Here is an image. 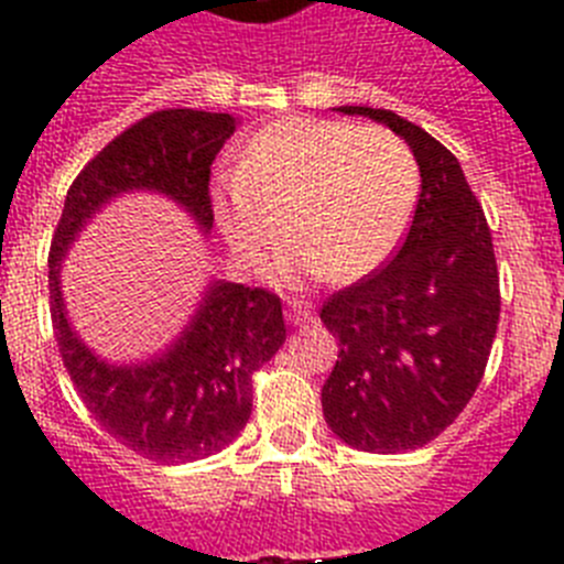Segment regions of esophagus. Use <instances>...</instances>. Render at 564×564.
<instances>
[{"mask_svg":"<svg viewBox=\"0 0 564 564\" xmlns=\"http://www.w3.org/2000/svg\"><path fill=\"white\" fill-rule=\"evenodd\" d=\"M288 322H291V325H305V322H313L311 302H305V299H291V302H288Z\"/></svg>","mask_w":564,"mask_h":564,"instance_id":"34e87169","label":"esophagus"}]
</instances>
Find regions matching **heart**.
I'll use <instances>...</instances> for the list:
<instances>
[{"instance_id": "b5f03b06", "label": "heart", "mask_w": 564, "mask_h": 564, "mask_svg": "<svg viewBox=\"0 0 564 564\" xmlns=\"http://www.w3.org/2000/svg\"><path fill=\"white\" fill-rule=\"evenodd\" d=\"M417 192L421 172L398 134L293 115L248 138L237 172L214 192V220L242 265H265L291 223L302 242L279 279L330 271L352 282L395 253Z\"/></svg>"}]
</instances>
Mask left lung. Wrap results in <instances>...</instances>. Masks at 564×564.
<instances>
[{"label":"left lung","mask_w":564,"mask_h":564,"mask_svg":"<svg viewBox=\"0 0 564 564\" xmlns=\"http://www.w3.org/2000/svg\"><path fill=\"white\" fill-rule=\"evenodd\" d=\"M336 109L390 127L421 169L401 251L322 307L338 338V361L322 387L327 426L352 449L398 455L435 441L475 395L500 318V276L455 154L390 109Z\"/></svg>","instance_id":"1"}]
</instances>
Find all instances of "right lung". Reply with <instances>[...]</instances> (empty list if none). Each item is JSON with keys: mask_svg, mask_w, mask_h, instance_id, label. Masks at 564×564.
<instances>
[{"mask_svg": "<svg viewBox=\"0 0 564 564\" xmlns=\"http://www.w3.org/2000/svg\"><path fill=\"white\" fill-rule=\"evenodd\" d=\"M239 118L161 109L121 132L84 166L50 246V313L58 352L98 423L154 463L217 455L251 417V376L285 344L282 302L262 288L208 279L183 330L154 356L109 361L73 327L62 265L84 228L127 194H161L203 237L214 228L208 174Z\"/></svg>", "mask_w": 564, "mask_h": 564, "instance_id": "add662e5", "label": "right lung"}]
</instances>
